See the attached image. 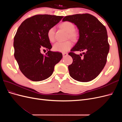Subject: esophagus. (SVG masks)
I'll list each match as a JSON object with an SVG mask.
<instances>
[{
  "label": "esophagus",
  "instance_id": "obj_1",
  "mask_svg": "<svg viewBox=\"0 0 122 122\" xmlns=\"http://www.w3.org/2000/svg\"><path fill=\"white\" fill-rule=\"evenodd\" d=\"M62 55H63V57H65L66 56H67L68 53H66V52H64V53H62Z\"/></svg>",
  "mask_w": 122,
  "mask_h": 122
}]
</instances>
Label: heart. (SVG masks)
<instances>
[{"label":"heart","instance_id":"obj_1","mask_svg":"<svg viewBox=\"0 0 122 122\" xmlns=\"http://www.w3.org/2000/svg\"><path fill=\"white\" fill-rule=\"evenodd\" d=\"M60 27L68 33V38L73 41H76L78 39L79 32L75 30V25L70 21H65L60 24ZM47 36L51 42L55 40V28L51 27L47 31ZM73 43L70 41L66 42H57L53 46L54 51L57 52H65L71 48Z\"/></svg>","mask_w":122,"mask_h":122}]
</instances>
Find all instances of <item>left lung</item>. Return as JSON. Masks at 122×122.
<instances>
[{"mask_svg": "<svg viewBox=\"0 0 122 122\" xmlns=\"http://www.w3.org/2000/svg\"><path fill=\"white\" fill-rule=\"evenodd\" d=\"M74 23L79 29V38L69 55L73 62L68 66L70 75L80 82L94 79L104 68L109 50L108 36L105 26L89 14H76L65 17L62 21ZM84 56L74 51H83Z\"/></svg>", "mask_w": 122, "mask_h": 122, "instance_id": "left-lung-1", "label": "left lung"}]
</instances>
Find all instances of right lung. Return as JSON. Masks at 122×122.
<instances>
[{
    "label": "right lung",
    "mask_w": 122,
    "mask_h": 122,
    "mask_svg": "<svg viewBox=\"0 0 122 122\" xmlns=\"http://www.w3.org/2000/svg\"><path fill=\"white\" fill-rule=\"evenodd\" d=\"M62 18L36 15L24 20L18 28L14 37V56L20 71L28 79L39 81L48 78L62 58L61 53L50 51L52 46L47 31ZM45 49L48 51L43 55L41 51Z\"/></svg>",
    "instance_id": "right-lung-1"
}]
</instances>
